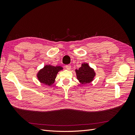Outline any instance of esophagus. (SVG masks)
Returning a JSON list of instances; mask_svg holds the SVG:
<instances>
[{"label": "esophagus", "instance_id": "esophagus-1", "mask_svg": "<svg viewBox=\"0 0 135 135\" xmlns=\"http://www.w3.org/2000/svg\"><path fill=\"white\" fill-rule=\"evenodd\" d=\"M65 68H66V69H67V70H70V69H71V65H66V66H65Z\"/></svg>", "mask_w": 135, "mask_h": 135}]
</instances>
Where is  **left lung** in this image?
<instances>
[{
	"label": "left lung",
	"mask_w": 135,
	"mask_h": 135,
	"mask_svg": "<svg viewBox=\"0 0 135 135\" xmlns=\"http://www.w3.org/2000/svg\"><path fill=\"white\" fill-rule=\"evenodd\" d=\"M76 78L81 84L91 83L95 78L96 73L94 69L89 66L88 63L81 64V67L75 69Z\"/></svg>",
	"instance_id": "8db88e82"
}]
</instances>
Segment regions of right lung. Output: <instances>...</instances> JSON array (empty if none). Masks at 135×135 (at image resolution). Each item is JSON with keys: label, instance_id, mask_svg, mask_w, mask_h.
Segmentation results:
<instances>
[{"label": "right lung", "instance_id": "obj_1", "mask_svg": "<svg viewBox=\"0 0 135 135\" xmlns=\"http://www.w3.org/2000/svg\"><path fill=\"white\" fill-rule=\"evenodd\" d=\"M62 70H63V68L60 66H55L51 65H46L39 70L36 76L41 83L51 86L55 83L58 73Z\"/></svg>", "mask_w": 135, "mask_h": 135}]
</instances>
